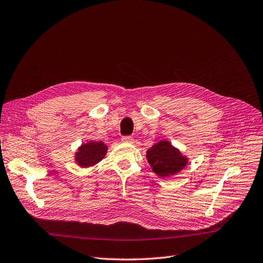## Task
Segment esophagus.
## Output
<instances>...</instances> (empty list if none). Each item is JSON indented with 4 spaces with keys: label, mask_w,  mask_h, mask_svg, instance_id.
Returning a JSON list of instances; mask_svg holds the SVG:
<instances>
[{
    "label": "esophagus",
    "mask_w": 263,
    "mask_h": 263,
    "mask_svg": "<svg viewBox=\"0 0 263 263\" xmlns=\"http://www.w3.org/2000/svg\"><path fill=\"white\" fill-rule=\"evenodd\" d=\"M121 142L122 143H127V144H133L134 140L131 138V136H122Z\"/></svg>",
    "instance_id": "34e87169"
}]
</instances>
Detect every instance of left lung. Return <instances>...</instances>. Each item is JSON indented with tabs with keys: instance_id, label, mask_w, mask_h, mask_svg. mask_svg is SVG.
<instances>
[{
	"instance_id": "left-lung-1",
	"label": "left lung",
	"mask_w": 263,
	"mask_h": 263,
	"mask_svg": "<svg viewBox=\"0 0 263 263\" xmlns=\"http://www.w3.org/2000/svg\"><path fill=\"white\" fill-rule=\"evenodd\" d=\"M147 161L154 173L160 177H168L179 173L188 163V158L170 142L163 140L146 152Z\"/></svg>"
}]
</instances>
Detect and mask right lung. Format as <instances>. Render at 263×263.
<instances>
[{
    "label": "right lung",
    "mask_w": 263,
    "mask_h": 263,
    "mask_svg": "<svg viewBox=\"0 0 263 263\" xmlns=\"http://www.w3.org/2000/svg\"><path fill=\"white\" fill-rule=\"evenodd\" d=\"M107 149V146L103 142L89 141L78 147L74 160L81 167H90L104 159Z\"/></svg>",
    "instance_id": "add662e5"
}]
</instances>
